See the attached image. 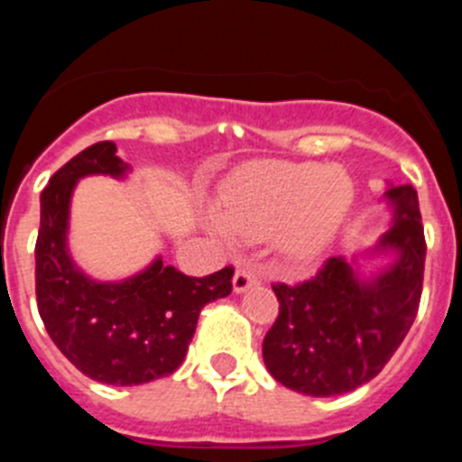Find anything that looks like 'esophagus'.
<instances>
[{"mask_svg":"<svg viewBox=\"0 0 462 462\" xmlns=\"http://www.w3.org/2000/svg\"><path fill=\"white\" fill-rule=\"evenodd\" d=\"M256 284V275L250 271V268H238L234 275V291L236 293H245L247 289Z\"/></svg>","mask_w":462,"mask_h":462,"instance_id":"esophagus-1","label":"esophagus"}]
</instances>
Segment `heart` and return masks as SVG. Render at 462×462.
Masks as SVG:
<instances>
[{"label":"heart","mask_w":462,"mask_h":462,"mask_svg":"<svg viewBox=\"0 0 462 462\" xmlns=\"http://www.w3.org/2000/svg\"><path fill=\"white\" fill-rule=\"evenodd\" d=\"M352 203L354 182L337 166L261 162L226 182L222 210L210 208L206 226L228 247L273 236L275 250L303 266L324 254Z\"/></svg>","instance_id":"heart-1"}]
</instances>
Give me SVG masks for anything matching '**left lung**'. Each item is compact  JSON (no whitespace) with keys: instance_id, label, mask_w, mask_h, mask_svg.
Returning a JSON list of instances; mask_svg holds the SVG:
<instances>
[{"instance_id":"1","label":"left lung","mask_w":462,"mask_h":462,"mask_svg":"<svg viewBox=\"0 0 462 462\" xmlns=\"http://www.w3.org/2000/svg\"><path fill=\"white\" fill-rule=\"evenodd\" d=\"M382 201L391 224L373 247L330 256L303 284L273 287L280 314L263 337V363L282 386L312 398L349 393L382 373L414 324L426 261L419 196L389 185ZM374 255L392 261L365 273L362 261Z\"/></svg>"}]
</instances>
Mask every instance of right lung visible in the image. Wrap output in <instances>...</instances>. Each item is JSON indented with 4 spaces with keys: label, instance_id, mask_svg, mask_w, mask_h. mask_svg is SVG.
Here are the masks:
<instances>
[{
    "label": "right lung",
    "instance_id": "right-lung-1",
    "mask_svg": "<svg viewBox=\"0 0 462 462\" xmlns=\"http://www.w3.org/2000/svg\"><path fill=\"white\" fill-rule=\"evenodd\" d=\"M132 166L113 141L94 143L67 162L41 191L36 303L48 336L83 374L138 386L180 368L203 305L231 293L234 268L189 277L154 256L125 280H94L69 250L71 196L88 175L125 180Z\"/></svg>",
    "mask_w": 462,
    "mask_h": 462
}]
</instances>
